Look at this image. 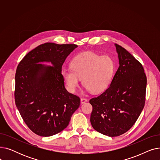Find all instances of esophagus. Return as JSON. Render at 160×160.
Segmentation results:
<instances>
[{"instance_id": "esophagus-1", "label": "esophagus", "mask_w": 160, "mask_h": 160, "mask_svg": "<svg viewBox=\"0 0 160 160\" xmlns=\"http://www.w3.org/2000/svg\"><path fill=\"white\" fill-rule=\"evenodd\" d=\"M88 101V99L86 98H84V97H82L81 98V103H85Z\"/></svg>"}]
</instances>
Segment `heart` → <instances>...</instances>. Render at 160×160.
I'll use <instances>...</instances> for the list:
<instances>
[{
    "label": "heart",
    "mask_w": 160,
    "mask_h": 160,
    "mask_svg": "<svg viewBox=\"0 0 160 160\" xmlns=\"http://www.w3.org/2000/svg\"><path fill=\"white\" fill-rule=\"evenodd\" d=\"M115 70V63L108 56L87 52L72 58L71 69L63 68L62 74L67 88L74 91L82 78L83 86L93 93H100L110 86Z\"/></svg>",
    "instance_id": "heart-1"
}]
</instances>
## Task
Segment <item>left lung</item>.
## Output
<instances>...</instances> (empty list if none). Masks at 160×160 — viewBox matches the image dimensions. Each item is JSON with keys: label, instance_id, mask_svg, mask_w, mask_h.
I'll return each instance as SVG.
<instances>
[{"label": "left lung", "instance_id": "left-lung-1", "mask_svg": "<svg viewBox=\"0 0 160 160\" xmlns=\"http://www.w3.org/2000/svg\"><path fill=\"white\" fill-rule=\"evenodd\" d=\"M119 67L110 86L89 100L93 106L90 121L99 133L119 136L135 124L145 106L147 77L141 63L121 46L115 44Z\"/></svg>", "mask_w": 160, "mask_h": 160}]
</instances>
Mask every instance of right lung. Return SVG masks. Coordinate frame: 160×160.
Masks as SVG:
<instances>
[{
	"mask_svg": "<svg viewBox=\"0 0 160 160\" xmlns=\"http://www.w3.org/2000/svg\"><path fill=\"white\" fill-rule=\"evenodd\" d=\"M77 47L75 44H41L17 67L15 102L25 124L38 136L48 137L63 130L80 106V97L65 88L61 72L66 58ZM43 61H50L54 67L39 63Z\"/></svg>",
	"mask_w": 160,
	"mask_h": 160,
	"instance_id": "obj_1",
	"label": "right lung"
}]
</instances>
